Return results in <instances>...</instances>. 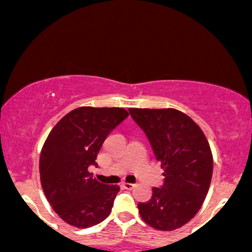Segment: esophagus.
Here are the masks:
<instances>
[{"instance_id": "1", "label": "esophagus", "mask_w": 252, "mask_h": 252, "mask_svg": "<svg viewBox=\"0 0 252 252\" xmlns=\"http://www.w3.org/2000/svg\"><path fill=\"white\" fill-rule=\"evenodd\" d=\"M123 186H124V188H125V189H127V190H131V189H133L134 186H136V184H133V183H127V181H124Z\"/></svg>"}]
</instances>
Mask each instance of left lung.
<instances>
[{"label": "left lung", "mask_w": 252, "mask_h": 252, "mask_svg": "<svg viewBox=\"0 0 252 252\" xmlns=\"http://www.w3.org/2000/svg\"><path fill=\"white\" fill-rule=\"evenodd\" d=\"M163 168L164 183L138 204L140 216L159 231L180 228L201 209L213 175V154L193 120L180 110L129 108Z\"/></svg>", "instance_id": "left-lung-1"}]
</instances>
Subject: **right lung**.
<instances>
[{"label": "right lung", "mask_w": 252, "mask_h": 252, "mask_svg": "<svg viewBox=\"0 0 252 252\" xmlns=\"http://www.w3.org/2000/svg\"><path fill=\"white\" fill-rule=\"evenodd\" d=\"M128 116L124 108L79 107L53 127L39 158L40 184L54 212L68 224L88 228L110 214L119 185L89 172L108 134Z\"/></svg>", "instance_id": "obj_1"}]
</instances>
